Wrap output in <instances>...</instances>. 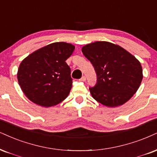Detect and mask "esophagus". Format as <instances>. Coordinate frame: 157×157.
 I'll list each match as a JSON object with an SVG mask.
<instances>
[{
	"label": "esophagus",
	"instance_id": "1",
	"mask_svg": "<svg viewBox=\"0 0 157 157\" xmlns=\"http://www.w3.org/2000/svg\"><path fill=\"white\" fill-rule=\"evenodd\" d=\"M86 76H85V75H83L82 78H81V81H83V82H85V81H86Z\"/></svg>",
	"mask_w": 157,
	"mask_h": 157
}]
</instances>
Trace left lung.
Listing matches in <instances>:
<instances>
[{"instance_id": "8db88e82", "label": "left lung", "mask_w": 157, "mask_h": 157, "mask_svg": "<svg viewBox=\"0 0 157 157\" xmlns=\"http://www.w3.org/2000/svg\"><path fill=\"white\" fill-rule=\"evenodd\" d=\"M82 51L95 70L98 82L90 88L96 101L107 107H117L135 94L143 79L140 63L117 44L96 41L84 46Z\"/></svg>"}]
</instances>
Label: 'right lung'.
<instances>
[{
    "label": "right lung",
    "instance_id": "1",
    "mask_svg": "<svg viewBox=\"0 0 157 157\" xmlns=\"http://www.w3.org/2000/svg\"><path fill=\"white\" fill-rule=\"evenodd\" d=\"M74 49L71 44L55 42L23 59L17 71V79L23 93L30 101L48 108L67 98L72 87V78L65 60Z\"/></svg>",
    "mask_w": 157,
    "mask_h": 157
}]
</instances>
